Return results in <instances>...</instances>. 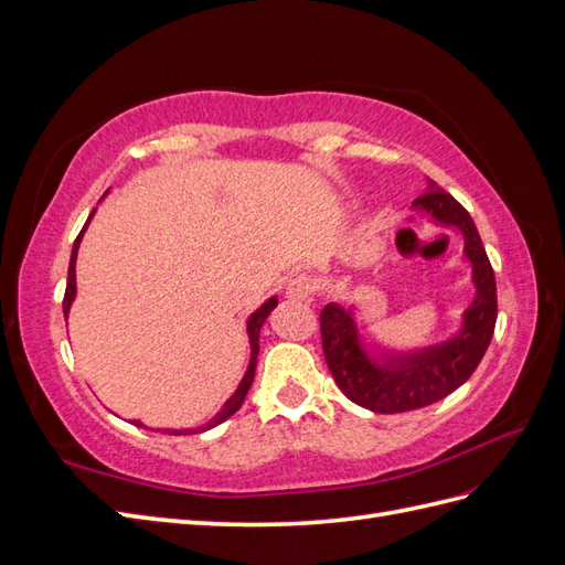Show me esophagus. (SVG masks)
Returning <instances> with one entry per match:
<instances>
[{
  "mask_svg": "<svg viewBox=\"0 0 565 565\" xmlns=\"http://www.w3.org/2000/svg\"><path fill=\"white\" fill-rule=\"evenodd\" d=\"M313 292H316V285L311 278H306V276L289 278L285 285V297L289 301H309L313 297Z\"/></svg>",
  "mask_w": 565,
  "mask_h": 565,
  "instance_id": "34e87169",
  "label": "esophagus"
}]
</instances>
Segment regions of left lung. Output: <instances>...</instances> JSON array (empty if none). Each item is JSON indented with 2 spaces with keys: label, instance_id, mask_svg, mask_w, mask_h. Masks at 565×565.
I'll use <instances>...</instances> for the list:
<instances>
[{
  "label": "left lung",
  "instance_id": "obj_1",
  "mask_svg": "<svg viewBox=\"0 0 565 565\" xmlns=\"http://www.w3.org/2000/svg\"><path fill=\"white\" fill-rule=\"evenodd\" d=\"M413 210L461 235V259L471 268L473 297L457 330L426 347H388L358 322L355 301H330L320 313L324 361L341 393L380 415L407 413L443 401L465 384L486 355L498 320V285L481 235L461 204L426 179Z\"/></svg>",
  "mask_w": 565,
  "mask_h": 565
}]
</instances>
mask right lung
<instances>
[{
    "instance_id": "obj_1",
    "label": "right lung",
    "mask_w": 565,
    "mask_h": 565,
    "mask_svg": "<svg viewBox=\"0 0 565 565\" xmlns=\"http://www.w3.org/2000/svg\"><path fill=\"white\" fill-rule=\"evenodd\" d=\"M108 195V193H106ZM96 212V210H94ZM94 212L89 214V218H87V224H84V228H82V233L77 235V241H75V245H73V254H71V266H67V285H65V299H63V313H65V320H67V313H71V306H73V301H75V297H77V276H75V264H77V249H79V243H82V237H84V231L89 228V221L94 218ZM278 306V295H273V297H268L259 309H256L254 313H249V318H247V337H249V365H247V370H245V374H243V380H241V384H237V388L233 391V396L221 405V409L218 413L207 422V424H200V426H195V429H164V434H172V436H188V434H202V431H207V429H214L216 424H221V422H226L231 415H235L237 409H241V405H243V401H245V396H247V391H249V386H252V382H254V372H256V358H259V334H262V328H264V322H266V318L270 316V311L276 309ZM131 424L134 426H141V429H146V424L141 422V419H131ZM160 431V429H158Z\"/></svg>"
}]
</instances>
